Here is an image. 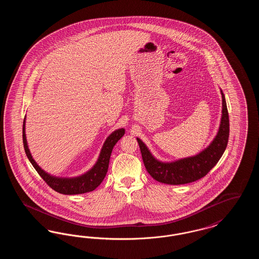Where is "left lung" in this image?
<instances>
[{
  "label": "left lung",
  "instance_id": "left-lung-1",
  "mask_svg": "<svg viewBox=\"0 0 259 259\" xmlns=\"http://www.w3.org/2000/svg\"><path fill=\"white\" fill-rule=\"evenodd\" d=\"M222 115L219 132L208 148L195 156L165 163L156 160L147 146L137 138L143 161L148 174L157 182L166 185H185L205 177L215 166L227 147L229 138V115L222 93Z\"/></svg>",
  "mask_w": 259,
  "mask_h": 259
}]
</instances>
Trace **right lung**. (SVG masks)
I'll return each instance as SVG.
<instances>
[{
	"label": "right lung",
	"mask_w": 259,
	"mask_h": 259,
	"mask_svg": "<svg viewBox=\"0 0 259 259\" xmlns=\"http://www.w3.org/2000/svg\"><path fill=\"white\" fill-rule=\"evenodd\" d=\"M124 134H125V130L123 128L112 132L106 140L101 150L98 161L96 162L94 167L87 174L76 178H72V179L52 177L48 172H45L44 170H41L40 167L33 159L27 146V140L25 135V118L23 121L22 137H23L25 152L28 159L32 163L33 167L36 169V171L41 177V179L47 183V185H50L53 190L59 193L65 194V195H73V194H82V193L93 191L103 182L104 178L106 177V174L108 172L112 148Z\"/></svg>",
	"instance_id": "obj_1"
}]
</instances>
